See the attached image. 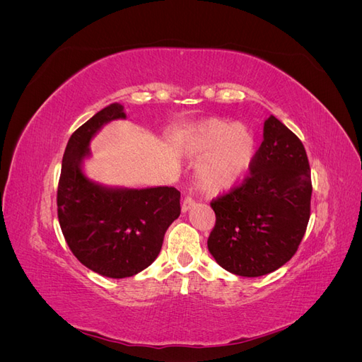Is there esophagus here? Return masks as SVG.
<instances>
[{"label":"esophagus","mask_w":362,"mask_h":362,"mask_svg":"<svg viewBox=\"0 0 362 362\" xmlns=\"http://www.w3.org/2000/svg\"><path fill=\"white\" fill-rule=\"evenodd\" d=\"M193 205H194V201L190 198V196H185V198L182 199V204H181V210H182L184 213L189 211Z\"/></svg>","instance_id":"esophagus-1"}]
</instances>
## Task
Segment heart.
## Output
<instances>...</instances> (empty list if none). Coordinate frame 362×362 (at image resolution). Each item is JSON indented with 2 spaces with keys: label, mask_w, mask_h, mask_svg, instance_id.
Returning <instances> with one entry per match:
<instances>
[{
  "label": "heart",
  "mask_w": 362,
  "mask_h": 362,
  "mask_svg": "<svg viewBox=\"0 0 362 362\" xmlns=\"http://www.w3.org/2000/svg\"><path fill=\"white\" fill-rule=\"evenodd\" d=\"M185 151L201 160L198 166L201 189L218 193L234 187L246 177L257 156V139L242 124L210 119L189 134Z\"/></svg>",
  "instance_id": "obj_1"
}]
</instances>
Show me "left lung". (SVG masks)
Returning a JSON list of instances; mask_svg holds the SVG:
<instances>
[{
    "label": "left lung",
    "instance_id": "obj_1",
    "mask_svg": "<svg viewBox=\"0 0 362 362\" xmlns=\"http://www.w3.org/2000/svg\"><path fill=\"white\" fill-rule=\"evenodd\" d=\"M247 177L211 201L216 225L208 250L238 276L275 272L298 250L311 214V170L299 137L275 116Z\"/></svg>",
    "mask_w": 362,
    "mask_h": 362
}]
</instances>
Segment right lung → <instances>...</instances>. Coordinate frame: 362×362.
<instances>
[{
  "instance_id": "right-lung-1",
  "label": "right lung",
  "mask_w": 362,
  "mask_h": 362,
  "mask_svg": "<svg viewBox=\"0 0 362 362\" xmlns=\"http://www.w3.org/2000/svg\"><path fill=\"white\" fill-rule=\"evenodd\" d=\"M125 119L110 104L71 136L57 189V214L64 240L81 264L107 278H128L158 257L164 234L181 213L175 187L116 189L84 175L89 141L104 124Z\"/></svg>"
}]
</instances>
